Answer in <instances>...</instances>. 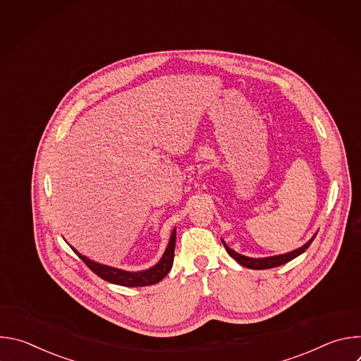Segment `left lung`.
Here are the masks:
<instances>
[{
	"mask_svg": "<svg viewBox=\"0 0 361 361\" xmlns=\"http://www.w3.org/2000/svg\"><path fill=\"white\" fill-rule=\"evenodd\" d=\"M314 237H316V235H313L304 245H301V247L297 248V250H293V251L286 252V254L273 255V257H263V259H251V257H245V255H243V254H238V252H235L234 250H231V248L224 243V240H221V241H223V244H224L227 252L233 257V259H234L238 264H241V266H244V267H247V269H252V270H266V269H273V267L283 266V264L291 262L293 259H295V257H298V255L302 254L308 247H310V244H312V241L314 240Z\"/></svg>",
	"mask_w": 361,
	"mask_h": 361,
	"instance_id": "obj_1",
	"label": "left lung"
}]
</instances>
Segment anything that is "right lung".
I'll return each mask as SVG.
<instances>
[{
  "mask_svg": "<svg viewBox=\"0 0 361 361\" xmlns=\"http://www.w3.org/2000/svg\"><path fill=\"white\" fill-rule=\"evenodd\" d=\"M74 250V252L80 257V259L88 266V269L91 271H94L98 277H101L102 280H106L109 283L113 284H118V286H126V287H142V286H151L156 284L159 281H161L169 271L173 267V262H174V248H176V228L171 233L169 245L161 257V260L147 270L142 271H126L121 269H116V267H110V266H104L95 263L90 259H87L85 255L80 254L74 247H71Z\"/></svg>",
  "mask_w": 361,
  "mask_h": 361,
  "instance_id": "right-lung-1",
  "label": "right lung"
}]
</instances>
